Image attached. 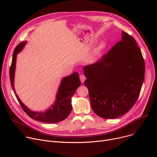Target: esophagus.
<instances>
[{
    "mask_svg": "<svg viewBox=\"0 0 157 157\" xmlns=\"http://www.w3.org/2000/svg\"><path fill=\"white\" fill-rule=\"evenodd\" d=\"M79 78H80V80L81 81V83H84L85 80L86 79V78L85 76L83 75V74H81V75L79 76Z\"/></svg>",
    "mask_w": 157,
    "mask_h": 157,
    "instance_id": "1",
    "label": "esophagus"
}]
</instances>
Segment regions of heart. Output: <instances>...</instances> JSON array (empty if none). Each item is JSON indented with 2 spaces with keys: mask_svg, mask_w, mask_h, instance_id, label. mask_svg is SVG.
Listing matches in <instances>:
<instances>
[{
  "mask_svg": "<svg viewBox=\"0 0 157 157\" xmlns=\"http://www.w3.org/2000/svg\"><path fill=\"white\" fill-rule=\"evenodd\" d=\"M107 46V44L105 42H101L99 44L97 45V46L94 49V50L93 51V52L92 53V54L90 55V56L88 57V61L90 62H93L95 58L97 57V56L98 55H99L102 52H103L104 49H105Z\"/></svg>",
  "mask_w": 157,
  "mask_h": 157,
  "instance_id": "heart-1",
  "label": "heart"
}]
</instances>
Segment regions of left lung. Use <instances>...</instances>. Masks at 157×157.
<instances>
[{
    "instance_id": "obj_1",
    "label": "left lung",
    "mask_w": 157,
    "mask_h": 157,
    "mask_svg": "<svg viewBox=\"0 0 157 157\" xmlns=\"http://www.w3.org/2000/svg\"><path fill=\"white\" fill-rule=\"evenodd\" d=\"M83 70L93 111L102 118L113 119L136 103L144 81L145 63L134 38L122 31L121 40Z\"/></svg>"
}]
</instances>
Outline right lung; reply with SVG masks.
<instances>
[{"instance_id": "add662e5", "label": "right lung", "mask_w": 157, "mask_h": 157, "mask_svg": "<svg viewBox=\"0 0 157 157\" xmlns=\"http://www.w3.org/2000/svg\"><path fill=\"white\" fill-rule=\"evenodd\" d=\"M26 44V40L23 41L16 47L13 52L12 63L10 70L11 85L13 92L21 108L31 118L45 123H59L67 118L72 111V97L77 88L81 85L79 74L76 72L72 73L71 75L65 76L62 79L56 94V100L50 108L44 111L40 112L30 109L21 102L18 95L16 94L14 88V74L16 58H17V55L24 48Z\"/></svg>"}]
</instances>
